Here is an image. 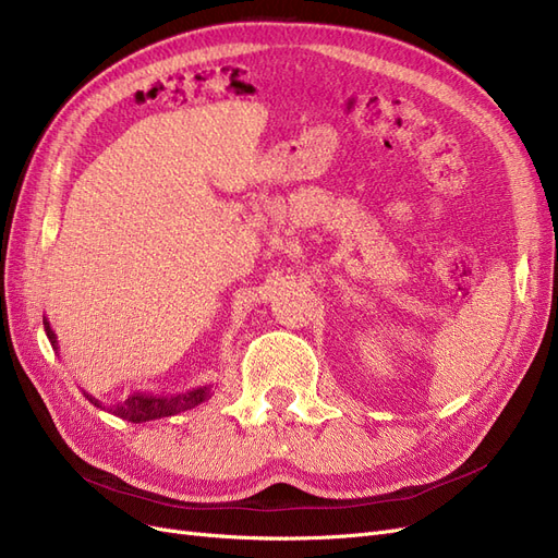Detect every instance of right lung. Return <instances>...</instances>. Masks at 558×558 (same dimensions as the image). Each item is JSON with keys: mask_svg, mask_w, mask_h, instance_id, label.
<instances>
[{"mask_svg": "<svg viewBox=\"0 0 558 558\" xmlns=\"http://www.w3.org/2000/svg\"><path fill=\"white\" fill-rule=\"evenodd\" d=\"M44 330L50 347L56 349L58 353V335L56 330L50 328L48 318H44ZM211 386L214 384H202L191 388V391H181V393H170V396H158V393H132L125 400L116 402V404H105L102 400H97L95 396H90L88 391H83V396L88 398V402H93L95 408L107 410L113 416H121L125 421H132V424H144V421H156V418H165V416H174L181 414L185 410L197 408L199 402H205L211 398Z\"/></svg>", "mask_w": 558, "mask_h": 558, "instance_id": "1", "label": "right lung"}]
</instances>
